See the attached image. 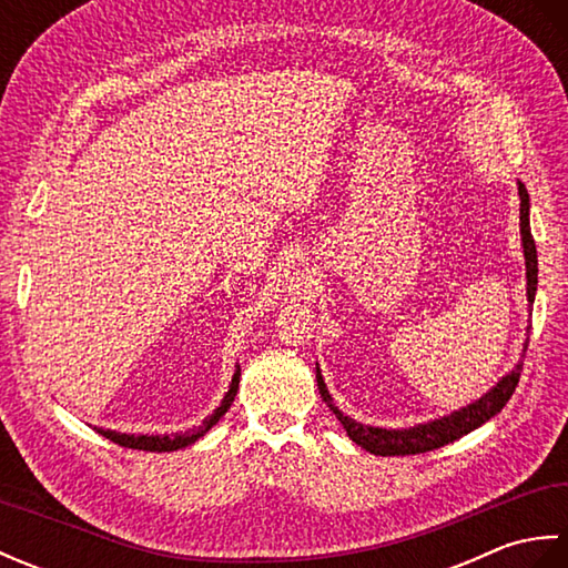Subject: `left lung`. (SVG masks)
<instances>
[{
	"label": "left lung",
	"mask_w": 568,
	"mask_h": 568,
	"mask_svg": "<svg viewBox=\"0 0 568 568\" xmlns=\"http://www.w3.org/2000/svg\"><path fill=\"white\" fill-rule=\"evenodd\" d=\"M520 232H523V246H525V263H527V300L529 305L535 303V291H537V246L532 232H529V195L527 187L520 183ZM520 371L523 364L517 366L513 373H508L496 388L480 397L478 403L468 405L458 413L427 422V425H417L409 429H378V427H368L361 425V422L346 417L342 409H336L332 403V395L324 385L320 368H317V385H320V395L322 400L332 407V413L336 419L342 422L348 437H352L358 446H364L366 452L376 454V456H407V454H425L432 449H439V446L449 444L464 434L474 432L476 427L484 425L490 417H496L500 409L508 405L513 397L517 383H520Z\"/></svg>",
	"instance_id": "1"
}]
</instances>
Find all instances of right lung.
Listing matches in <instances>:
<instances>
[{"instance_id": "obj_1", "label": "right lung", "mask_w": 568, "mask_h": 568, "mask_svg": "<svg viewBox=\"0 0 568 568\" xmlns=\"http://www.w3.org/2000/svg\"><path fill=\"white\" fill-rule=\"evenodd\" d=\"M239 376H241V368H236L234 378H232V388L224 395L222 405L214 409V415H210L207 419L202 422L200 427L195 429H187V432H178V434H165V437H149V434H119L112 429H98L102 437H106L110 442L119 444V446H126V449H143V452H173V449H183V446L197 442L204 432L212 429L216 422L222 419V415L229 409V405L234 403V395L239 390Z\"/></svg>"}]
</instances>
